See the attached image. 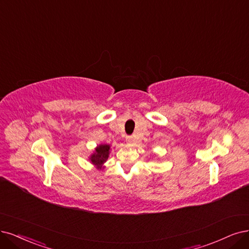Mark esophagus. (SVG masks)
<instances>
[{"instance_id": "1", "label": "esophagus", "mask_w": 249, "mask_h": 249, "mask_svg": "<svg viewBox=\"0 0 249 249\" xmlns=\"http://www.w3.org/2000/svg\"><path fill=\"white\" fill-rule=\"evenodd\" d=\"M126 142L127 143H133L134 142V139H133V137L132 136H127L126 137Z\"/></svg>"}]
</instances>
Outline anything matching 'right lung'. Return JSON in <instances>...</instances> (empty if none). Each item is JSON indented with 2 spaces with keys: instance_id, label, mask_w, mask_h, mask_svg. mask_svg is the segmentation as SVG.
Wrapping results in <instances>:
<instances>
[{
  "instance_id": "1",
  "label": "right lung",
  "mask_w": 249,
  "mask_h": 249,
  "mask_svg": "<svg viewBox=\"0 0 249 249\" xmlns=\"http://www.w3.org/2000/svg\"><path fill=\"white\" fill-rule=\"evenodd\" d=\"M109 144H99L95 148L94 153L90 156L91 163L95 165L98 169L103 168V165L107 162L109 155Z\"/></svg>"
}]
</instances>
